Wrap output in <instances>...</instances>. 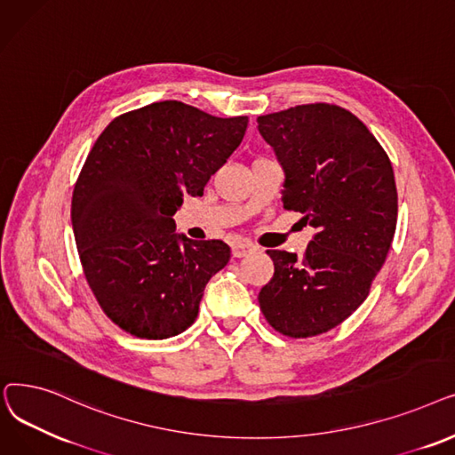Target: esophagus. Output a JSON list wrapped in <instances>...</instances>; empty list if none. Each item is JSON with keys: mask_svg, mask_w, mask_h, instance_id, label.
I'll use <instances>...</instances> for the list:
<instances>
[{"mask_svg": "<svg viewBox=\"0 0 455 455\" xmlns=\"http://www.w3.org/2000/svg\"><path fill=\"white\" fill-rule=\"evenodd\" d=\"M255 251V246L253 244H250V243H235L233 246H231V253H233V257H246V255H250V253H253Z\"/></svg>", "mask_w": 455, "mask_h": 455, "instance_id": "34e87169", "label": "esophagus"}]
</instances>
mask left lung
<instances>
[{
    "label": "left lung",
    "mask_w": 455,
    "mask_h": 455,
    "mask_svg": "<svg viewBox=\"0 0 455 455\" xmlns=\"http://www.w3.org/2000/svg\"><path fill=\"white\" fill-rule=\"evenodd\" d=\"M257 124L285 172L283 207L316 229L304 257L267 251L274 277L259 292V307L275 331L315 337L363 304L391 250L393 164L369 127L337 105H296Z\"/></svg>",
    "instance_id": "left-lung-1"
}]
</instances>
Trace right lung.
Wrapping results in <instances>:
<instances>
[{"label": "right lung", "instance_id": "right-lung-1", "mask_svg": "<svg viewBox=\"0 0 455 455\" xmlns=\"http://www.w3.org/2000/svg\"><path fill=\"white\" fill-rule=\"evenodd\" d=\"M246 127L248 116L168 100L116 116L94 142L74 187L72 226L89 287L124 331L157 340L196 320L231 250L178 235L172 216L185 194L202 196Z\"/></svg>", "mask_w": 455, "mask_h": 455}]
</instances>
